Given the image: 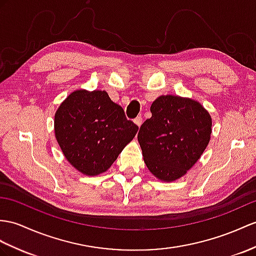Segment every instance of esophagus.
<instances>
[{
	"label": "esophagus",
	"instance_id": "obj_1",
	"mask_svg": "<svg viewBox=\"0 0 256 256\" xmlns=\"http://www.w3.org/2000/svg\"><path fill=\"white\" fill-rule=\"evenodd\" d=\"M134 122L136 124V126L140 127V126H141V124H142V118H141V116L136 117L134 120Z\"/></svg>",
	"mask_w": 256,
	"mask_h": 256
}]
</instances>
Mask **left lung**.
Here are the masks:
<instances>
[{
    "label": "left lung",
    "instance_id": "obj_1",
    "mask_svg": "<svg viewBox=\"0 0 256 256\" xmlns=\"http://www.w3.org/2000/svg\"><path fill=\"white\" fill-rule=\"evenodd\" d=\"M150 110L152 117L141 124L138 134L143 160L160 182H175L206 148L212 117L196 100L172 94L158 96Z\"/></svg>",
    "mask_w": 256,
    "mask_h": 256
}]
</instances>
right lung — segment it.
Returning <instances> with one entry per match:
<instances>
[{"mask_svg": "<svg viewBox=\"0 0 256 256\" xmlns=\"http://www.w3.org/2000/svg\"><path fill=\"white\" fill-rule=\"evenodd\" d=\"M138 129L102 90L72 92L54 116L55 138L62 152L86 176L106 172Z\"/></svg>", "mask_w": 256, "mask_h": 256, "instance_id": "1", "label": "right lung"}]
</instances>
